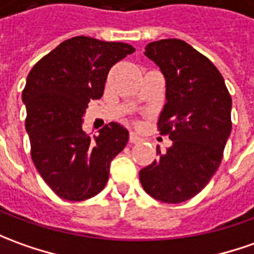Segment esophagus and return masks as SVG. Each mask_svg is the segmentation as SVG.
<instances>
[{
	"label": "esophagus",
	"instance_id": "1",
	"mask_svg": "<svg viewBox=\"0 0 254 254\" xmlns=\"http://www.w3.org/2000/svg\"><path fill=\"white\" fill-rule=\"evenodd\" d=\"M129 141L130 143H140L141 137H139L134 132H130V134H129Z\"/></svg>",
	"mask_w": 254,
	"mask_h": 254
}]
</instances>
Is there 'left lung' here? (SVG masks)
Returning <instances> with one entry per match:
<instances>
[{"mask_svg": "<svg viewBox=\"0 0 254 254\" xmlns=\"http://www.w3.org/2000/svg\"><path fill=\"white\" fill-rule=\"evenodd\" d=\"M144 55L165 79L160 133L172 146L139 172L143 189L164 203L192 199L210 182L222 160L232 124V100L214 64L178 39L149 43Z\"/></svg>", "mask_w": 254, "mask_h": 254, "instance_id": "8db88e82", "label": "left lung"}]
</instances>
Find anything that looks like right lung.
Listing matches in <instances>:
<instances>
[{"mask_svg": "<svg viewBox=\"0 0 254 254\" xmlns=\"http://www.w3.org/2000/svg\"><path fill=\"white\" fill-rule=\"evenodd\" d=\"M133 51L127 43L77 36L43 57L27 75L22 101L33 163L62 199L80 201L101 192L110 164L127 146L129 132L118 122L93 137L82 127L89 101L104 93L111 66Z\"/></svg>", "mask_w": 254, "mask_h": 254, "instance_id": "add662e5", "label": "right lung"}]
</instances>
